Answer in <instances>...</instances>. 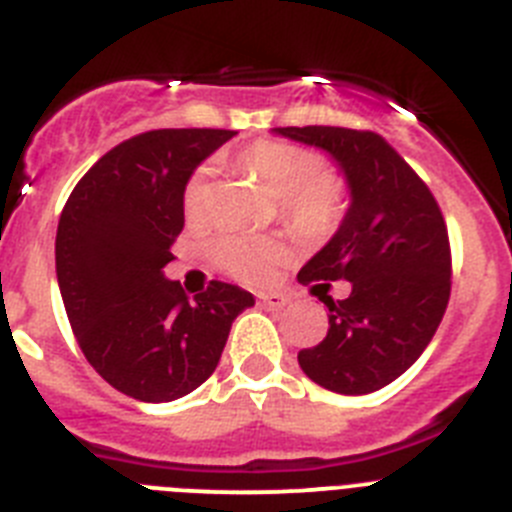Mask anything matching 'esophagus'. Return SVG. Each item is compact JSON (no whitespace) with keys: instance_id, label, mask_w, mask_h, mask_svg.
I'll use <instances>...</instances> for the list:
<instances>
[{"instance_id":"1","label":"esophagus","mask_w":512,"mask_h":512,"mask_svg":"<svg viewBox=\"0 0 512 512\" xmlns=\"http://www.w3.org/2000/svg\"><path fill=\"white\" fill-rule=\"evenodd\" d=\"M257 301H260L265 308H270V311H280L290 298L285 296V293H275V290H270V293H257Z\"/></svg>"}]
</instances>
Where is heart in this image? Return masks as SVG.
I'll return each mask as SVG.
<instances>
[{"label": "heart", "instance_id": "obj_1", "mask_svg": "<svg viewBox=\"0 0 512 512\" xmlns=\"http://www.w3.org/2000/svg\"><path fill=\"white\" fill-rule=\"evenodd\" d=\"M242 165L262 186L280 199L285 222L298 237H329L342 222L347 201L342 183L326 173V163L319 153L290 142L260 140L239 155ZM211 168H199L183 188V214L188 222H199L209 211ZM211 257L227 273L245 280H262L278 257V245L270 239L227 234L211 245Z\"/></svg>", "mask_w": 512, "mask_h": 512}]
</instances>
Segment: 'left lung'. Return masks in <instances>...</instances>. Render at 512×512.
Returning <instances> with one entry per match:
<instances>
[{"instance_id": "obj_1", "label": "left lung", "mask_w": 512, "mask_h": 512, "mask_svg": "<svg viewBox=\"0 0 512 512\" xmlns=\"http://www.w3.org/2000/svg\"><path fill=\"white\" fill-rule=\"evenodd\" d=\"M273 132L326 150L352 199L329 245L298 273L303 285L352 283L344 301L319 296L329 331L298 352V365L331 393H375L421 357L444 319L451 293L444 216L416 170L375 132L319 124Z\"/></svg>"}]
</instances>
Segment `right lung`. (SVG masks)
Masks as SVG:
<instances>
[{
  "label": "right lung",
  "instance_id": "add662e5",
  "mask_svg": "<svg viewBox=\"0 0 512 512\" xmlns=\"http://www.w3.org/2000/svg\"><path fill=\"white\" fill-rule=\"evenodd\" d=\"M232 130H153L119 142L76 183L55 234V273L76 342L119 393L168 403L204 385L232 321L255 306L211 280L186 296L163 267L183 229V188Z\"/></svg>",
  "mask_w": 512,
  "mask_h": 512
}]
</instances>
